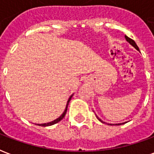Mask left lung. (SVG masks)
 Segmentation results:
<instances>
[{"label":"left lung","instance_id":"8db88e82","mask_svg":"<svg viewBox=\"0 0 154 154\" xmlns=\"http://www.w3.org/2000/svg\"><path fill=\"white\" fill-rule=\"evenodd\" d=\"M125 38H126V40H127V42H129V44H131V45H132L133 47L135 48H136V49H137V50H139V47L137 46V44H136V43H135V42H134V41L133 40V39H131V38H129L128 36H126V35H125ZM97 119H99V120H100V122H101V123H105V122H103V121H102V120H101V119H100V118L98 117V116H97ZM121 124H125V123H121ZM121 124H116V125H120ZM109 125H112V124H109Z\"/></svg>","mask_w":154,"mask_h":154}]
</instances>
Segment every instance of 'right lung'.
I'll list each match as a JSON object with an SVG mask.
<instances>
[{
	"mask_svg": "<svg viewBox=\"0 0 154 154\" xmlns=\"http://www.w3.org/2000/svg\"><path fill=\"white\" fill-rule=\"evenodd\" d=\"M72 97V95L70 97H69V99H68V100H67V106H66V109H65V110H64V112L62 115H61L57 119H54V121H51V122L49 123H45V124H37V125H39V126H43V127H45V126H50V125H54V124H56V123L59 122L60 120H62V119H63L64 116H65V115H66V113H67V106H68V103H69V101H70L71 98Z\"/></svg>",
	"mask_w": 154,
	"mask_h": 154,
	"instance_id": "add662e5",
	"label": "right lung"
}]
</instances>
